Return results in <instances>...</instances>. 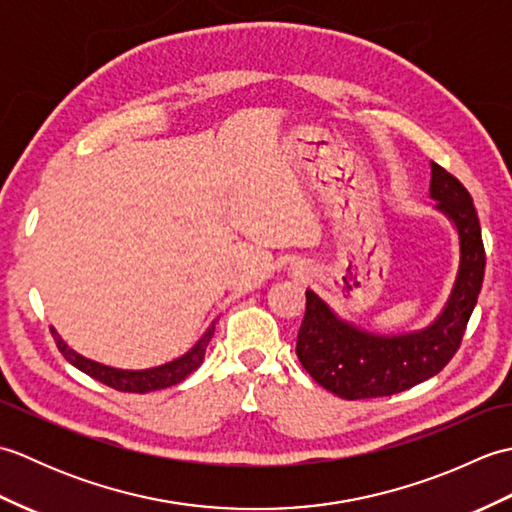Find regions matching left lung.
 Wrapping results in <instances>:
<instances>
[{
	"instance_id": "1",
	"label": "left lung",
	"mask_w": 512,
	"mask_h": 512,
	"mask_svg": "<svg viewBox=\"0 0 512 512\" xmlns=\"http://www.w3.org/2000/svg\"><path fill=\"white\" fill-rule=\"evenodd\" d=\"M431 198L460 235V268L451 297L427 330L380 336L341 321L312 290L297 334L303 369L332 394L365 400L400 394L442 372L460 350L466 323L480 297L486 253L471 193L444 167L431 162Z\"/></svg>"
}]
</instances>
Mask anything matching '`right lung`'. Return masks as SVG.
I'll use <instances>...</instances> for the list:
<instances>
[{
  "label": "right lung",
  "mask_w": 512,
  "mask_h": 512,
  "mask_svg": "<svg viewBox=\"0 0 512 512\" xmlns=\"http://www.w3.org/2000/svg\"><path fill=\"white\" fill-rule=\"evenodd\" d=\"M50 332L54 336V343H57V347H59V352L65 356V361H70L76 369H81L83 374H88V376L99 380V383H103L107 387H114L118 391H129V394H147V391L178 385L180 380L187 378L191 372H195V369L202 365L206 345H209V341L215 334V323L204 332L202 339L195 343L184 356L176 358V361H171L167 365L140 369V372H129V369H114V367H107L101 363H94V361H90V358H85L81 354H76L74 350H70V347L63 343L61 336L54 332V328Z\"/></svg>",
  "instance_id": "right-lung-1"
}]
</instances>
